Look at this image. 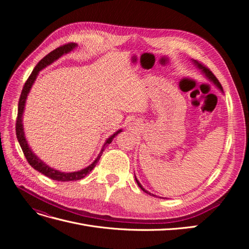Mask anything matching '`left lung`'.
I'll return each instance as SVG.
<instances>
[{"instance_id":"left-lung-1","label":"left lung","mask_w":249,"mask_h":249,"mask_svg":"<svg viewBox=\"0 0 249 249\" xmlns=\"http://www.w3.org/2000/svg\"><path fill=\"white\" fill-rule=\"evenodd\" d=\"M194 63L195 64H196L197 65V67H198V69L199 70H201L203 72H205V74H206V76L211 80V81H212L213 83H214V84L218 87V88H219L220 90H221V91H223V89H222V86H221V84H220V82L219 81H218V79L215 77V74L212 72V71H211L209 69H208V67L207 66H205V65H203L202 63H200V62H198V61H196V60H194ZM135 179H136V182H137V184H138V186L141 188V189L143 190V191H144L145 193H147V194H150V195H154V194H152V193H149V192H147L145 189H144V188H143L142 186H141V184L139 183V180L136 178V177H135ZM154 196H155V195H154Z\"/></svg>"}]
</instances>
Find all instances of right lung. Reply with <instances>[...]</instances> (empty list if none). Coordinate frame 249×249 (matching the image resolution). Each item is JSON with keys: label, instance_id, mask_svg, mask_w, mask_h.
Returning a JSON list of instances; mask_svg holds the SVG:
<instances>
[{"label": "right lung", "instance_id": "right-lung-1", "mask_svg": "<svg viewBox=\"0 0 249 249\" xmlns=\"http://www.w3.org/2000/svg\"><path fill=\"white\" fill-rule=\"evenodd\" d=\"M77 47L76 43L73 42H70V43H65L63 44V46L57 48L56 50L52 51L51 53H49V54L43 57L40 61L37 63V65L34 67L33 71L31 72V74H30L28 80L26 81L24 87H22V90H21V93H20V97H19V101H18V117H17V124H16V131H17V137H18V140L19 142V145L22 149V153H24L26 159L28 161V163L31 165V166L36 169L37 171L41 172L42 175H44L46 177L54 179V180H60V182H69V180H78V179H81L83 178H85L88 173L91 171L94 167L96 163L99 162L100 158L104 152L105 149V146L110 144V143L112 142V140L114 139V137L116 136L117 134H119L120 132H122V130H118L116 133H114L112 135L111 137H109L106 141V143H105V145L102 149V152L100 153L99 157L96 158L95 161L90 164L88 167L82 169L80 171H74V172H61V171H58V170H55L54 168H51L50 166H48V165L46 163H43L41 160H39V158H37V156H35L33 154V152L31 150V148L29 147L28 145V142L26 140V137H25V134H24V127H22V112H24V108H25V103H26V100H27V96H28V93L30 91V89H31L33 83L37 77V74H38V72L44 69V67L50 65L52 62H54L55 60H57L58 58L61 57L62 55L66 54V53H69L71 51H72L74 48Z\"/></svg>", "mask_w": 249, "mask_h": 249}]
</instances>
